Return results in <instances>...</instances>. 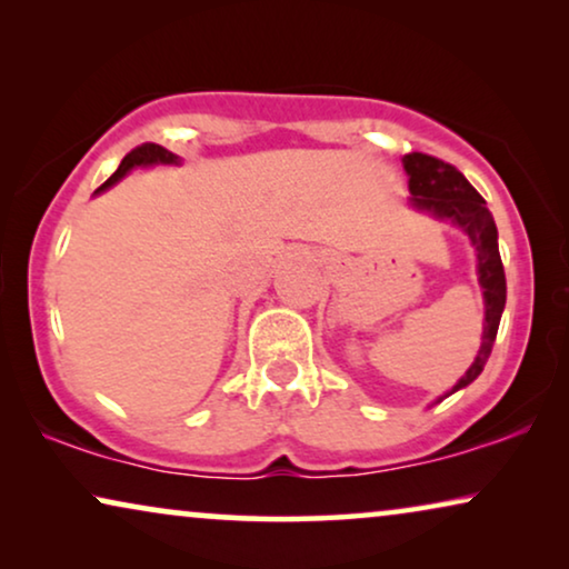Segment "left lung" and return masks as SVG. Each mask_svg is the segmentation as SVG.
I'll list each match as a JSON object with an SVG mask.
<instances>
[{
    "instance_id": "obj_1",
    "label": "left lung",
    "mask_w": 569,
    "mask_h": 569,
    "mask_svg": "<svg viewBox=\"0 0 569 569\" xmlns=\"http://www.w3.org/2000/svg\"><path fill=\"white\" fill-rule=\"evenodd\" d=\"M401 162L409 176L411 207L419 209V212L438 217V220L458 224V228L469 236L471 246L477 248L479 284L481 290H485V331H481V347L477 357H473L471 368L466 370V376L446 393L450 396L479 378L489 355H492L497 329H500L508 284H505L500 248H497V228L492 214H489L487 209V201L479 197V191L473 189L469 181H466L461 170L450 166V162L438 160L425 152L403 154ZM446 396H440L438 401L446 399Z\"/></svg>"
}]
</instances>
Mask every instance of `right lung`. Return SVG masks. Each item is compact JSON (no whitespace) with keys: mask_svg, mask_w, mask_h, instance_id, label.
<instances>
[{"mask_svg":"<svg viewBox=\"0 0 569 569\" xmlns=\"http://www.w3.org/2000/svg\"><path fill=\"white\" fill-rule=\"evenodd\" d=\"M147 168V166H178V154H173V152H168L166 147H160V144H152V142H144V144H139L137 150H131L127 158L121 160V166H119V170H116V173L108 178V181L100 186V189L96 191V193H100V191H106V189H111L113 183H119L123 176L129 173L131 168Z\"/></svg>","mask_w":569,"mask_h":569,"instance_id":"obj_1","label":"right lung"}]
</instances>
